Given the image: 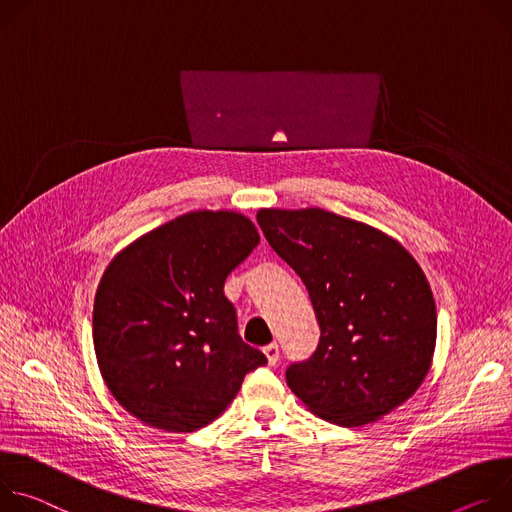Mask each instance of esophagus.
I'll use <instances>...</instances> for the list:
<instances>
[{
	"label": "esophagus",
	"mask_w": 512,
	"mask_h": 512,
	"mask_svg": "<svg viewBox=\"0 0 512 512\" xmlns=\"http://www.w3.org/2000/svg\"><path fill=\"white\" fill-rule=\"evenodd\" d=\"M264 354H266V358H268V364L270 366H274L276 362H278V356H280V350H278V344H268L266 348H264Z\"/></svg>",
	"instance_id": "obj_1"
}]
</instances>
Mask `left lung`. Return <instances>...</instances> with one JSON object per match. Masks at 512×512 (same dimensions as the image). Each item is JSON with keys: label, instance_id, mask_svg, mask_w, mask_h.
<instances>
[{"label": "left lung", "instance_id": "left-lung-1", "mask_svg": "<svg viewBox=\"0 0 512 512\" xmlns=\"http://www.w3.org/2000/svg\"><path fill=\"white\" fill-rule=\"evenodd\" d=\"M272 250L305 282L319 346L287 384L321 419L358 427L401 407L425 380L437 311L417 260L390 236L331 211L260 209Z\"/></svg>", "mask_w": 512, "mask_h": 512}]
</instances>
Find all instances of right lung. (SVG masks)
Segmentation results:
<instances>
[{"label": "right lung", "mask_w": 512, "mask_h": 512, "mask_svg": "<svg viewBox=\"0 0 512 512\" xmlns=\"http://www.w3.org/2000/svg\"><path fill=\"white\" fill-rule=\"evenodd\" d=\"M234 211H193L122 250L93 303V344L116 401L142 423L191 433L217 419L268 360L244 344L225 278L258 246Z\"/></svg>", "instance_id": "obj_1"}]
</instances>
